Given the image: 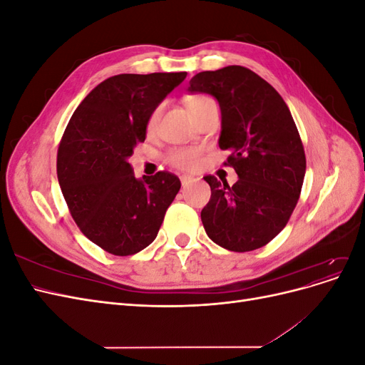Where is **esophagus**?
I'll use <instances>...</instances> for the list:
<instances>
[{
    "label": "esophagus",
    "instance_id": "1",
    "mask_svg": "<svg viewBox=\"0 0 365 365\" xmlns=\"http://www.w3.org/2000/svg\"><path fill=\"white\" fill-rule=\"evenodd\" d=\"M181 184L185 187V185H189V184H192V182H195V178L193 176H189V175H182L181 176Z\"/></svg>",
    "mask_w": 365,
    "mask_h": 365
}]
</instances>
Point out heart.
<instances>
[{"mask_svg": "<svg viewBox=\"0 0 365 365\" xmlns=\"http://www.w3.org/2000/svg\"><path fill=\"white\" fill-rule=\"evenodd\" d=\"M215 103V101L212 97L208 96H193L189 102L190 111L195 113L197 109H201L207 105ZM160 113H161V106H157L153 109L152 114L149 115L148 120V129H153L157 125V121L160 118ZM165 161H168L170 165L176 169L181 170H195L200 168L201 164V152L195 149V148H180V149H173L170 150L168 155H165Z\"/></svg>", "mask_w": 365, "mask_h": 365, "instance_id": "obj_1", "label": "heart"}]
</instances>
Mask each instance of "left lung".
<instances>
[{
	"label": "left lung",
	"mask_w": 365,
	"mask_h": 365,
	"mask_svg": "<svg viewBox=\"0 0 365 365\" xmlns=\"http://www.w3.org/2000/svg\"><path fill=\"white\" fill-rule=\"evenodd\" d=\"M190 93L217 98L222 114L219 148L236 184L207 175L212 189L201 220L215 244L235 252L262 248L288 224L306 172L304 148L282 96L259 74L240 65L192 77Z\"/></svg>",
	"instance_id": "8db88e82"
}]
</instances>
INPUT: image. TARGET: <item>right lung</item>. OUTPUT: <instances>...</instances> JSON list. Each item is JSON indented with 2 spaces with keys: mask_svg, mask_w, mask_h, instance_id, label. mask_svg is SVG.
I'll return each instance as SVG.
<instances>
[{
  "mask_svg": "<svg viewBox=\"0 0 365 365\" xmlns=\"http://www.w3.org/2000/svg\"><path fill=\"white\" fill-rule=\"evenodd\" d=\"M187 73L118 74L77 106L58 149V180L82 233L109 254L132 256L152 244L180 178L137 180L128 158L146 138L149 115Z\"/></svg>",
  "mask_w": 365,
  "mask_h": 365,
  "instance_id": "obj_1",
  "label": "right lung"
}]
</instances>
